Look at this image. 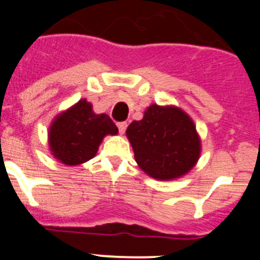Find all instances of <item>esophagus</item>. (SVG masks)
<instances>
[{"instance_id": "34e87169", "label": "esophagus", "mask_w": 260, "mask_h": 260, "mask_svg": "<svg viewBox=\"0 0 260 260\" xmlns=\"http://www.w3.org/2000/svg\"><path fill=\"white\" fill-rule=\"evenodd\" d=\"M117 127H118L119 134H123L126 130V127H127V122H118L117 123Z\"/></svg>"}]
</instances>
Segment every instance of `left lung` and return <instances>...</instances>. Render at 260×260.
I'll use <instances>...</instances> for the list:
<instances>
[{"instance_id":"obj_1","label":"left lung","mask_w":260,"mask_h":260,"mask_svg":"<svg viewBox=\"0 0 260 260\" xmlns=\"http://www.w3.org/2000/svg\"><path fill=\"white\" fill-rule=\"evenodd\" d=\"M126 135L139 168L156 180L185 176L201 155V139L192 119L173 105H150L141 121L128 125Z\"/></svg>"}]
</instances>
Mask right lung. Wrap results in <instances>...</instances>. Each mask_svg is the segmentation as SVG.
I'll use <instances>...</instances> for the list:
<instances>
[{"label":"right lung","instance_id":"add662e5","mask_svg":"<svg viewBox=\"0 0 260 260\" xmlns=\"http://www.w3.org/2000/svg\"><path fill=\"white\" fill-rule=\"evenodd\" d=\"M118 128L108 114L93 113L92 105L82 99L54 118L48 133L50 152L65 165H79L96 155L105 135Z\"/></svg>","mask_w":260,"mask_h":260}]
</instances>
